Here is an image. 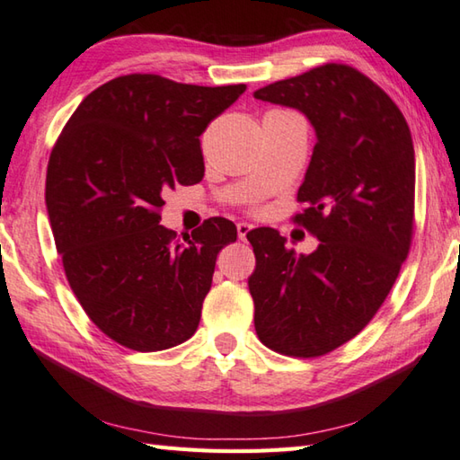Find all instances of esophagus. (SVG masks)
<instances>
[{"mask_svg": "<svg viewBox=\"0 0 460 460\" xmlns=\"http://www.w3.org/2000/svg\"><path fill=\"white\" fill-rule=\"evenodd\" d=\"M238 238L240 240H244L246 238V234L250 232V228H252V226H250V224L248 222H238Z\"/></svg>", "mask_w": 460, "mask_h": 460, "instance_id": "obj_1", "label": "esophagus"}]
</instances>
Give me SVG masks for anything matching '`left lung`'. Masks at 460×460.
<instances>
[{
	"mask_svg": "<svg viewBox=\"0 0 460 460\" xmlns=\"http://www.w3.org/2000/svg\"><path fill=\"white\" fill-rule=\"evenodd\" d=\"M256 100L308 118L316 146L294 216L320 240L312 254L286 248L272 228L246 234L256 268L248 279L262 344L288 357H320L365 328L409 256L414 148L396 103L342 64L274 82Z\"/></svg>",
	"mask_w": 460,
	"mask_h": 460,
	"instance_id": "left-lung-1",
	"label": "left lung"
}]
</instances>
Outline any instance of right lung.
Here are the masks:
<instances>
[{
  "mask_svg": "<svg viewBox=\"0 0 460 460\" xmlns=\"http://www.w3.org/2000/svg\"><path fill=\"white\" fill-rule=\"evenodd\" d=\"M244 90L119 75L85 95L51 150L46 206L67 282L126 349L166 350L196 332L236 226L208 218L180 242L160 224L162 194L204 178L200 136Z\"/></svg>",
  "mask_w": 460,
  "mask_h": 460,
  "instance_id": "right-lung-1",
  "label": "right lung"
}]
</instances>
